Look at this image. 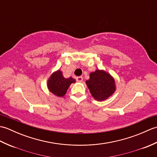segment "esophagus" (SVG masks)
Listing matches in <instances>:
<instances>
[{
	"mask_svg": "<svg viewBox=\"0 0 157 157\" xmlns=\"http://www.w3.org/2000/svg\"><path fill=\"white\" fill-rule=\"evenodd\" d=\"M76 81L78 82H82L83 81V77L79 76V77H77L76 78Z\"/></svg>",
	"mask_w": 157,
	"mask_h": 157,
	"instance_id": "obj_1",
	"label": "esophagus"
}]
</instances>
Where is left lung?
<instances>
[{"label":"left lung","instance_id":"left-lung-1","mask_svg":"<svg viewBox=\"0 0 157 157\" xmlns=\"http://www.w3.org/2000/svg\"><path fill=\"white\" fill-rule=\"evenodd\" d=\"M86 83L92 96L98 101H105L115 91L114 79L103 70L97 69L90 73V79Z\"/></svg>","mask_w":157,"mask_h":157}]
</instances>
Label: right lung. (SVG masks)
Listing matches in <instances>:
<instances>
[{
    "mask_svg": "<svg viewBox=\"0 0 157 157\" xmlns=\"http://www.w3.org/2000/svg\"><path fill=\"white\" fill-rule=\"evenodd\" d=\"M75 82V79L72 77L66 79L63 77L62 72L58 70L57 71L53 73L49 78L48 88L52 94L59 97H63L66 94L69 86Z\"/></svg>",
    "mask_w": 157,
    "mask_h": 157,
    "instance_id": "1",
    "label": "right lung"
}]
</instances>
